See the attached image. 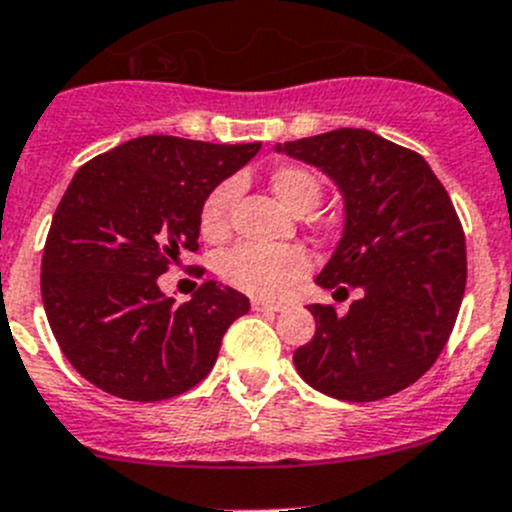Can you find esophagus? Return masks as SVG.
I'll use <instances>...</instances> for the list:
<instances>
[{
    "instance_id": "34e87169",
    "label": "esophagus",
    "mask_w": 512,
    "mask_h": 512,
    "mask_svg": "<svg viewBox=\"0 0 512 512\" xmlns=\"http://www.w3.org/2000/svg\"><path fill=\"white\" fill-rule=\"evenodd\" d=\"M252 309H255V312L275 314V312H282V304H277V302H265V299H252Z\"/></svg>"
}]
</instances>
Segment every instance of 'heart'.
I'll return each instance as SVG.
<instances>
[{"mask_svg": "<svg viewBox=\"0 0 512 512\" xmlns=\"http://www.w3.org/2000/svg\"><path fill=\"white\" fill-rule=\"evenodd\" d=\"M267 183L280 203L297 215L312 213L322 200V178L309 165L280 163L272 168ZM237 193V180H223L205 195L198 227L208 242H223L230 237ZM309 267L312 260L299 245H237L225 250L215 262V270L225 285L255 299L282 297L294 282L307 275Z\"/></svg>", "mask_w": 512, "mask_h": 512, "instance_id": "obj_1", "label": "heart"}]
</instances>
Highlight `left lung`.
I'll use <instances>...</instances> for the list:
<instances>
[{"mask_svg":"<svg viewBox=\"0 0 512 512\" xmlns=\"http://www.w3.org/2000/svg\"><path fill=\"white\" fill-rule=\"evenodd\" d=\"M344 193V235L317 277L361 289L347 314L309 304L317 332L294 352L299 376L342 401H379L421 379L446 347L466 292V235L441 180L416 151L364 128L277 146Z\"/></svg>","mask_w":512,"mask_h":512,"instance_id":"obj_1","label":"left lung"}]
</instances>
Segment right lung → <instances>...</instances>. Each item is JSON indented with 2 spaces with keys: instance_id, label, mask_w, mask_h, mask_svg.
<instances>
[{
  "instance_id": "1",
  "label": "right lung",
  "mask_w": 512,
  "mask_h": 512,
  "mask_svg": "<svg viewBox=\"0 0 512 512\" xmlns=\"http://www.w3.org/2000/svg\"><path fill=\"white\" fill-rule=\"evenodd\" d=\"M257 151L260 143L141 136L76 170L46 235L41 299L86 381L118 399L163 401L210 374L250 299L208 280L178 304L158 277L198 252L205 195Z\"/></svg>"
}]
</instances>
